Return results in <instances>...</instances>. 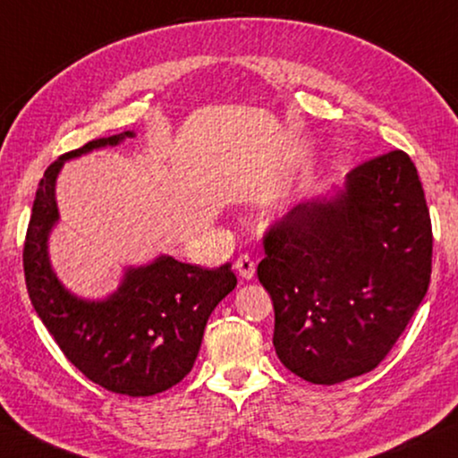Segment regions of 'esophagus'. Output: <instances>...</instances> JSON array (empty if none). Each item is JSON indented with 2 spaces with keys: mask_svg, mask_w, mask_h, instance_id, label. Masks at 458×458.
I'll return each instance as SVG.
<instances>
[{
  "mask_svg": "<svg viewBox=\"0 0 458 458\" xmlns=\"http://www.w3.org/2000/svg\"><path fill=\"white\" fill-rule=\"evenodd\" d=\"M235 270L243 280H251L253 274H256V264H253V259L248 253H242V256L235 259Z\"/></svg>",
  "mask_w": 458,
  "mask_h": 458,
  "instance_id": "1",
  "label": "esophagus"
}]
</instances>
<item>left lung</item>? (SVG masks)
<instances>
[{
	"label": "left lung",
	"mask_w": 458,
	"mask_h": 458,
	"mask_svg": "<svg viewBox=\"0 0 458 458\" xmlns=\"http://www.w3.org/2000/svg\"><path fill=\"white\" fill-rule=\"evenodd\" d=\"M280 362L315 385L370 372L424 301L432 225L418 170L391 151L294 207L264 239Z\"/></svg>",
	"instance_id": "1"
}]
</instances>
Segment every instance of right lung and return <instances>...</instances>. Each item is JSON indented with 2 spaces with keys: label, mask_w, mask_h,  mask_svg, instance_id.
Instances as JSON below:
<instances>
[{
  "label": "right lung",
  "mask_w": 458,
  "mask_h": 458,
  "mask_svg": "<svg viewBox=\"0 0 458 458\" xmlns=\"http://www.w3.org/2000/svg\"><path fill=\"white\" fill-rule=\"evenodd\" d=\"M135 135L124 131L89 140L47 167L28 225L24 274L34 311L73 367L112 393L149 397L192 370L210 313L237 278L229 262L202 268L159 253L147 264L126 266L116 291L102 299L80 297L61 283L48 242L61 219L57 178L63 165Z\"/></svg>",
  "instance_id": "1"
}]
</instances>
